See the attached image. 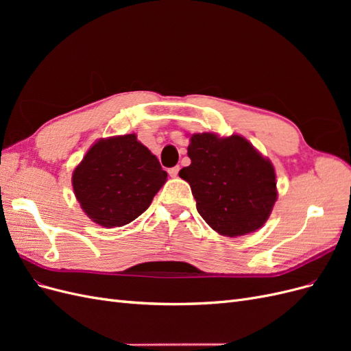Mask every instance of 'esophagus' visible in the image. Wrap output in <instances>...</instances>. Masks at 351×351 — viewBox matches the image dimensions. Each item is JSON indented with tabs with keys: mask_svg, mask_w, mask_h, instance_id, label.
<instances>
[{
	"mask_svg": "<svg viewBox=\"0 0 351 351\" xmlns=\"http://www.w3.org/2000/svg\"><path fill=\"white\" fill-rule=\"evenodd\" d=\"M178 171H180V167H178V165H176V167H173V168H169V169H168V174L171 176V177H177V176H178Z\"/></svg>",
	"mask_w": 351,
	"mask_h": 351,
	"instance_id": "esophagus-1",
	"label": "esophagus"
}]
</instances>
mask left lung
Wrapping results in <instances>:
<instances>
[{
  "mask_svg": "<svg viewBox=\"0 0 351 351\" xmlns=\"http://www.w3.org/2000/svg\"><path fill=\"white\" fill-rule=\"evenodd\" d=\"M187 155L192 164L178 176L190 184L197 212L212 230L239 237L267 222L278 197L275 169L249 141L195 133Z\"/></svg>",
  "mask_w": 351,
  "mask_h": 351,
  "instance_id": "8db88e82",
  "label": "left lung"
}]
</instances>
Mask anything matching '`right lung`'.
Returning a JSON list of instances; mask_svg holds the SVG:
<instances>
[{
    "instance_id": "1",
    "label": "right lung",
    "mask_w": 351,
    "mask_h": 351,
    "mask_svg": "<svg viewBox=\"0 0 351 351\" xmlns=\"http://www.w3.org/2000/svg\"><path fill=\"white\" fill-rule=\"evenodd\" d=\"M165 182L158 158L136 134L99 139L71 177L84 214L105 228L123 227L143 214Z\"/></svg>"
}]
</instances>
